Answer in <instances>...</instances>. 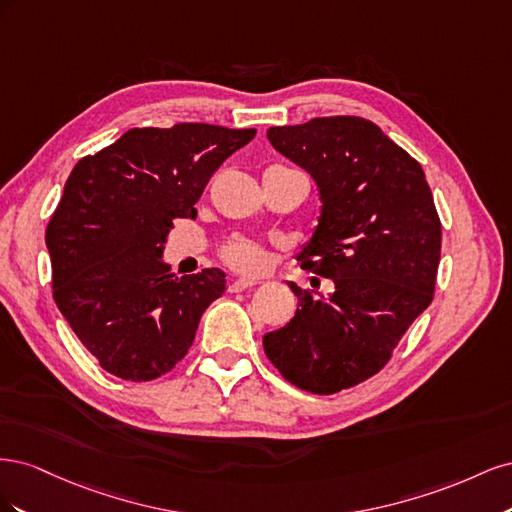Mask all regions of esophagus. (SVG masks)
Segmentation results:
<instances>
[{
    "label": "esophagus",
    "mask_w": 512,
    "mask_h": 512,
    "mask_svg": "<svg viewBox=\"0 0 512 512\" xmlns=\"http://www.w3.org/2000/svg\"><path fill=\"white\" fill-rule=\"evenodd\" d=\"M256 286V280H250V277H241V280H235L228 284V292H241V290H247Z\"/></svg>",
    "instance_id": "1"
}]
</instances>
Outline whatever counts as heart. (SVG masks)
<instances>
[{
	"label": "heart",
	"instance_id": "heart-1",
	"mask_svg": "<svg viewBox=\"0 0 512 512\" xmlns=\"http://www.w3.org/2000/svg\"><path fill=\"white\" fill-rule=\"evenodd\" d=\"M224 258L228 265L241 271H258L262 265H265V252L252 241H232L224 247Z\"/></svg>",
	"mask_w": 512,
	"mask_h": 512
}]
</instances>
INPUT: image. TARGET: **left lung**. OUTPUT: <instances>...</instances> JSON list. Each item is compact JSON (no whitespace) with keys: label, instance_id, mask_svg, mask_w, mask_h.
I'll return each mask as SVG.
<instances>
[{"label":"left lung","instance_id":"8db88e82","mask_svg":"<svg viewBox=\"0 0 512 512\" xmlns=\"http://www.w3.org/2000/svg\"><path fill=\"white\" fill-rule=\"evenodd\" d=\"M267 138L316 183L318 224L297 260L333 290L288 282L297 314L262 346L288 382L331 395L378 374L429 307L442 226L421 164L376 123L316 117Z\"/></svg>","mask_w":512,"mask_h":512}]
</instances>
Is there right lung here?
<instances>
[{"label": "right lung", "instance_id": "right-lung-1", "mask_svg": "<svg viewBox=\"0 0 512 512\" xmlns=\"http://www.w3.org/2000/svg\"><path fill=\"white\" fill-rule=\"evenodd\" d=\"M254 136L209 123L132 128L72 168L46 226L53 299L108 374L145 382L188 354L226 273L177 277L164 243L173 220L194 218L213 170Z\"/></svg>", "mask_w": 512, "mask_h": 512}]
</instances>
